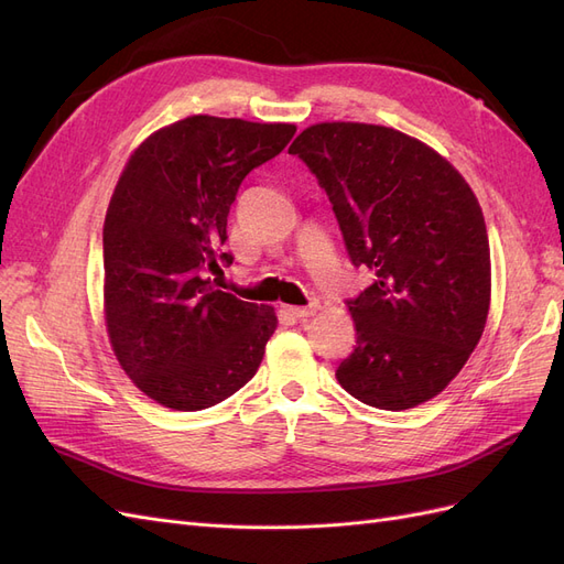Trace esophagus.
I'll use <instances>...</instances> for the list:
<instances>
[{
  "mask_svg": "<svg viewBox=\"0 0 564 564\" xmlns=\"http://www.w3.org/2000/svg\"><path fill=\"white\" fill-rule=\"evenodd\" d=\"M289 315H294L296 319H305L317 313V303H311V305H289Z\"/></svg>",
  "mask_w": 564,
  "mask_h": 564,
  "instance_id": "1",
  "label": "esophagus"
}]
</instances>
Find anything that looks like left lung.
Returning a JSON list of instances; mask_svg holds the SVG:
<instances>
[{
  "label": "left lung",
  "instance_id": "obj_1",
  "mask_svg": "<svg viewBox=\"0 0 564 564\" xmlns=\"http://www.w3.org/2000/svg\"><path fill=\"white\" fill-rule=\"evenodd\" d=\"M289 152L329 195L352 265L373 275L348 301L357 340L338 383L388 412L429 402L485 332L491 261L480 202L440 152L390 127L322 122Z\"/></svg>",
  "mask_w": 564,
  "mask_h": 564
}]
</instances>
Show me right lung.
Returning a JSON list of instances; mask_svg holds the SVG:
<instances>
[{"mask_svg": "<svg viewBox=\"0 0 564 564\" xmlns=\"http://www.w3.org/2000/svg\"><path fill=\"white\" fill-rule=\"evenodd\" d=\"M294 124L193 115L131 152L104 226V313L119 367L150 400L199 412L259 371L278 329L270 305L209 278L232 256L228 214L251 169L284 150Z\"/></svg>", "mask_w": 564, "mask_h": 564, "instance_id": "right-lung-1", "label": "right lung"}]
</instances>
